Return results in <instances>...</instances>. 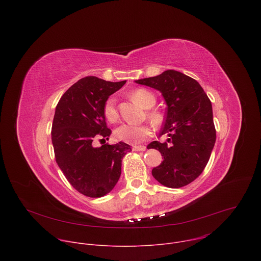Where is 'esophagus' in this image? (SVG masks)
<instances>
[{"label":"esophagus","mask_w":261,"mask_h":261,"mask_svg":"<svg viewBox=\"0 0 261 261\" xmlns=\"http://www.w3.org/2000/svg\"><path fill=\"white\" fill-rule=\"evenodd\" d=\"M145 146L144 145H133L132 146V150L133 151H136V152H142V151H145Z\"/></svg>","instance_id":"1"}]
</instances>
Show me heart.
<instances>
[{"label":"heart","instance_id":"1","mask_svg":"<svg viewBox=\"0 0 261 261\" xmlns=\"http://www.w3.org/2000/svg\"><path fill=\"white\" fill-rule=\"evenodd\" d=\"M132 99L139 104L141 107L148 109L155 105L156 98L155 96L147 90L137 89L131 94ZM103 115L104 118L109 123H116L119 119V111L117 107V100L114 97L106 99L103 105ZM147 119L150 120L155 126H160L163 122V117L160 113L155 110H151L147 113ZM115 136L117 139L136 144L144 141L148 137L152 136V128L148 125H130L123 124L115 130Z\"/></svg>","mask_w":261,"mask_h":261}]
</instances>
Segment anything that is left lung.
<instances>
[{
    "label": "left lung",
    "instance_id": "left-lung-1",
    "mask_svg": "<svg viewBox=\"0 0 261 261\" xmlns=\"http://www.w3.org/2000/svg\"><path fill=\"white\" fill-rule=\"evenodd\" d=\"M136 83L160 91L167 104L160 136L169 138L147 145L163 156V162L153 168V176L168 188L189 185L203 171L215 145L211 100L195 80L174 70Z\"/></svg>",
    "mask_w": 261,
    "mask_h": 261
}]
</instances>
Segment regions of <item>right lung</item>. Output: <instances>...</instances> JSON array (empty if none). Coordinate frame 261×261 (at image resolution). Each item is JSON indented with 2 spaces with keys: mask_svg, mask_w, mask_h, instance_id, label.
Wrapping results in <instances>:
<instances>
[{
  "mask_svg": "<svg viewBox=\"0 0 261 261\" xmlns=\"http://www.w3.org/2000/svg\"><path fill=\"white\" fill-rule=\"evenodd\" d=\"M126 81L111 83L95 76L82 79L61 97L54 117L51 141L56 161L72 187L85 196L102 197L114 189L122 171V159L131 151L123 141L95 147L111 130L103 105Z\"/></svg>",
  "mask_w": 261,
  "mask_h": 261,
  "instance_id": "right-lung-1",
  "label": "right lung"
}]
</instances>
